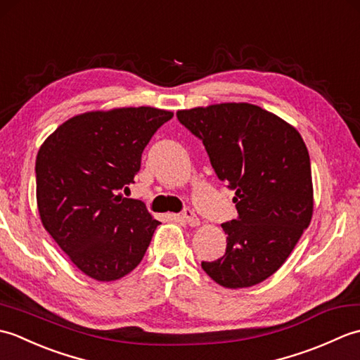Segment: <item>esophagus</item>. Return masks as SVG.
<instances>
[{
  "label": "esophagus",
  "instance_id": "esophagus-1",
  "mask_svg": "<svg viewBox=\"0 0 360 360\" xmlns=\"http://www.w3.org/2000/svg\"><path fill=\"white\" fill-rule=\"evenodd\" d=\"M181 218H182V221H184V223H187L188 226H192V227L200 226V218H198V217L195 215V213H193L192 210H190V209L182 212Z\"/></svg>",
  "mask_w": 360,
  "mask_h": 360
}]
</instances>
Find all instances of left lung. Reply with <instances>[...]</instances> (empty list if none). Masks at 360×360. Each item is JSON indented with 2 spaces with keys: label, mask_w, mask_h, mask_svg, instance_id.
<instances>
[{
  "label": "left lung",
  "mask_w": 360,
  "mask_h": 360,
  "mask_svg": "<svg viewBox=\"0 0 360 360\" xmlns=\"http://www.w3.org/2000/svg\"><path fill=\"white\" fill-rule=\"evenodd\" d=\"M218 178L235 190L238 218L224 223L226 254L201 266L218 285L250 288L286 262L314 210L309 153L300 133L252 103L179 110Z\"/></svg>",
  "instance_id": "left-lung-1"
}]
</instances>
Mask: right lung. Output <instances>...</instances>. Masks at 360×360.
I'll use <instances>...</instances> for the list:
<instances>
[{"label": "right lung", "mask_w": 360, "mask_h": 360, "mask_svg": "<svg viewBox=\"0 0 360 360\" xmlns=\"http://www.w3.org/2000/svg\"><path fill=\"white\" fill-rule=\"evenodd\" d=\"M172 111L128 106L68 119L38 150L41 224L79 269L114 281L142 262L159 221L119 193L133 184L142 151Z\"/></svg>", "instance_id": "1"}]
</instances>
